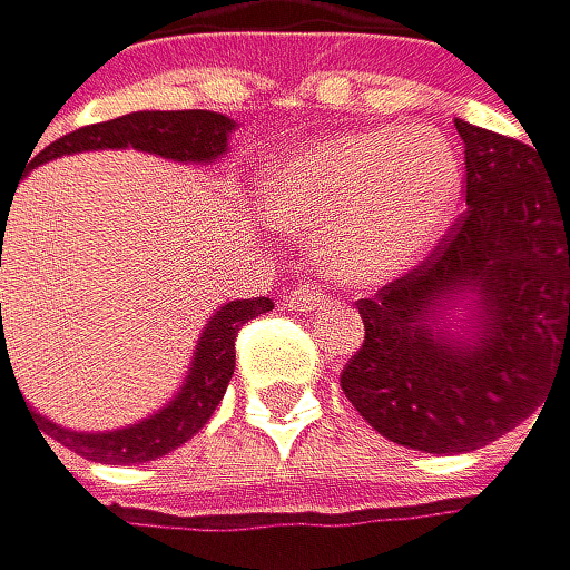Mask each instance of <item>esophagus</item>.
<instances>
[{
    "label": "esophagus",
    "instance_id": "1",
    "mask_svg": "<svg viewBox=\"0 0 570 570\" xmlns=\"http://www.w3.org/2000/svg\"><path fill=\"white\" fill-rule=\"evenodd\" d=\"M292 309H317V306H327L331 296H324V292L317 285H296V292H288L285 299Z\"/></svg>",
    "mask_w": 570,
    "mask_h": 570
}]
</instances>
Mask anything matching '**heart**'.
Masks as SVG:
<instances>
[{"mask_svg":"<svg viewBox=\"0 0 570 570\" xmlns=\"http://www.w3.org/2000/svg\"><path fill=\"white\" fill-rule=\"evenodd\" d=\"M462 197V158L433 126H377L288 150L261 176L271 228L317 236L334 278L373 285L441 239Z\"/></svg>","mask_w":570,"mask_h":570,"instance_id":"b5f03b06","label":"heart"}]
</instances>
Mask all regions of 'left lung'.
I'll return each mask as SVG.
<instances>
[{"label": "left lung", "instance_id": "obj_1", "mask_svg": "<svg viewBox=\"0 0 570 570\" xmlns=\"http://www.w3.org/2000/svg\"><path fill=\"white\" fill-rule=\"evenodd\" d=\"M465 140V210L423 264L360 299L363 345L342 391L387 441L475 451L540 409L557 366L570 370V186L535 150L454 122ZM469 298V335L440 324Z\"/></svg>", "mask_w": 570, "mask_h": 570}]
</instances>
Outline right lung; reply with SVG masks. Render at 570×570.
<instances>
[{"instance_id":"add662e5","label":"right lung","mask_w":570,"mask_h":570,"mask_svg":"<svg viewBox=\"0 0 570 570\" xmlns=\"http://www.w3.org/2000/svg\"><path fill=\"white\" fill-rule=\"evenodd\" d=\"M228 116L218 111H204V108H189V111H129V116L108 119L73 129V134L59 137L56 144H48L41 155L30 161L45 165L62 155H77V150H105V147H134L147 150V155H161L171 161H197L207 165L222 158L228 150V134H232ZM6 204L0 197V215L6 218ZM2 309V306H0ZM274 309L271 299H232L222 306L215 317L207 321L197 352H193V366L189 377L179 387V394L171 399L165 409L155 415H147L144 423H134L126 430H105V433H77V430H62L56 423L41 420L38 412H30L45 426L56 441L69 451L83 454L90 462H105V465H134V462H155L161 454L176 451L186 444L193 433H197L210 415H215L218 402L225 399V387L236 373V338L246 321L261 317V313ZM9 366V352L6 342L0 345V381L2 370ZM27 405V402H23ZM48 444V441H45Z\"/></svg>"}]
</instances>
